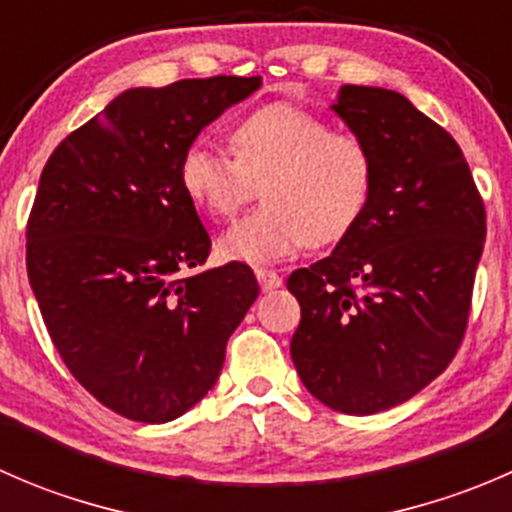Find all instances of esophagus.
I'll return each mask as SVG.
<instances>
[{
  "instance_id": "obj_1",
  "label": "esophagus",
  "mask_w": 512,
  "mask_h": 512,
  "mask_svg": "<svg viewBox=\"0 0 512 512\" xmlns=\"http://www.w3.org/2000/svg\"><path fill=\"white\" fill-rule=\"evenodd\" d=\"M255 277H257V282H260L262 292H270V289L282 287V275H280V272H275V270H265V267H257Z\"/></svg>"
}]
</instances>
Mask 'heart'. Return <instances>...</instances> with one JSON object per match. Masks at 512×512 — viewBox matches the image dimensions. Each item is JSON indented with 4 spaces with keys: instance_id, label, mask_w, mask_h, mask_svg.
Here are the masks:
<instances>
[{
    "instance_id": "heart-1",
    "label": "heart",
    "mask_w": 512,
    "mask_h": 512,
    "mask_svg": "<svg viewBox=\"0 0 512 512\" xmlns=\"http://www.w3.org/2000/svg\"><path fill=\"white\" fill-rule=\"evenodd\" d=\"M232 153L198 141L180 156L178 180L190 203L230 218L260 188L262 205L227 227L220 255L267 265L304 247L334 245L354 230L369 205L374 165L354 133L329 131L314 113L287 103L257 108L232 128Z\"/></svg>"
}]
</instances>
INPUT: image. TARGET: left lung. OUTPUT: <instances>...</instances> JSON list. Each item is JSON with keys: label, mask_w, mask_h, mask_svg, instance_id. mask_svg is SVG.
Here are the masks:
<instances>
[{"label": "left lung", "mask_w": 512, "mask_h": 512, "mask_svg": "<svg viewBox=\"0 0 512 512\" xmlns=\"http://www.w3.org/2000/svg\"><path fill=\"white\" fill-rule=\"evenodd\" d=\"M329 108L369 148L374 183L332 255L289 275L302 307L289 352L314 399L369 416L409 401L456 356L485 208L451 133L406 96L347 84Z\"/></svg>", "instance_id": "obj_1"}]
</instances>
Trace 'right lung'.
I'll use <instances>...</instances> for the list:
<instances>
[{
	"instance_id": "add662e5",
	"label": "right lung",
	"mask_w": 512,
	"mask_h": 512,
	"mask_svg": "<svg viewBox=\"0 0 512 512\" xmlns=\"http://www.w3.org/2000/svg\"><path fill=\"white\" fill-rule=\"evenodd\" d=\"M260 76L123 91L46 160L27 225L29 285L49 337L116 414L168 423L218 381L225 344L260 294L242 262L178 280L210 255L178 165Z\"/></svg>"
}]
</instances>
